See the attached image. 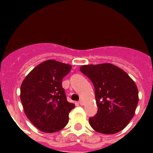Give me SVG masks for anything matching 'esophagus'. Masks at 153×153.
Masks as SVG:
<instances>
[{"mask_svg": "<svg viewBox=\"0 0 153 153\" xmlns=\"http://www.w3.org/2000/svg\"><path fill=\"white\" fill-rule=\"evenodd\" d=\"M79 103L80 104V105H82V106H83V105H84V101H83V99H81L79 101Z\"/></svg>", "mask_w": 153, "mask_h": 153, "instance_id": "obj_1", "label": "esophagus"}]
</instances>
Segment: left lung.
Segmentation results:
<instances>
[{"label":"left lung","instance_id":"left-lung-1","mask_svg":"<svg viewBox=\"0 0 153 153\" xmlns=\"http://www.w3.org/2000/svg\"><path fill=\"white\" fill-rule=\"evenodd\" d=\"M80 71L95 89L98 111L89 119L95 131L114 134L128 125L135 114L139 93L134 81L120 67L111 63L84 65Z\"/></svg>","mask_w":153,"mask_h":153}]
</instances>
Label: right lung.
Instances as JSON below:
<instances>
[{"label":"right lung","instance_id":"obj_1","mask_svg":"<svg viewBox=\"0 0 153 153\" xmlns=\"http://www.w3.org/2000/svg\"><path fill=\"white\" fill-rule=\"evenodd\" d=\"M71 66L54 60L37 65L21 86V100L27 117L38 129L56 132L66 126L75 107L67 100L62 80Z\"/></svg>","mask_w":153,"mask_h":153}]
</instances>
